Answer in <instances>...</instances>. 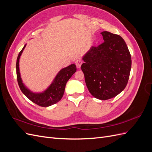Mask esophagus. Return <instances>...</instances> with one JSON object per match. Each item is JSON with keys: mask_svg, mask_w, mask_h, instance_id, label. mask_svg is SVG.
I'll list each match as a JSON object with an SVG mask.
<instances>
[{"mask_svg": "<svg viewBox=\"0 0 152 152\" xmlns=\"http://www.w3.org/2000/svg\"><path fill=\"white\" fill-rule=\"evenodd\" d=\"M75 64L77 68H80L81 66V65L82 64V60L81 59H78L77 60H76L75 61Z\"/></svg>", "mask_w": 152, "mask_h": 152, "instance_id": "obj_1", "label": "esophagus"}]
</instances>
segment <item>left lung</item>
<instances>
[{"instance_id": "1", "label": "left lung", "mask_w": 152, "mask_h": 152, "mask_svg": "<svg viewBox=\"0 0 152 152\" xmlns=\"http://www.w3.org/2000/svg\"><path fill=\"white\" fill-rule=\"evenodd\" d=\"M104 42L92 46L82 58L81 66L85 82L94 98L111 99L125 89L131 68V56L120 35L104 31Z\"/></svg>"}]
</instances>
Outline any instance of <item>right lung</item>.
Listing matches in <instances>:
<instances>
[{
	"label": "right lung",
	"mask_w": 152,
	"mask_h": 152,
	"mask_svg": "<svg viewBox=\"0 0 152 152\" xmlns=\"http://www.w3.org/2000/svg\"><path fill=\"white\" fill-rule=\"evenodd\" d=\"M25 47L26 45L18 54L16 60L17 80L22 93L32 102L40 107H47L58 103L63 97L66 82L77 70L75 65L72 64L68 66L61 69L46 90L40 93H34L26 88L23 83L20 76L19 61L23 50Z\"/></svg>",
	"instance_id": "right-lung-1"
}]
</instances>
